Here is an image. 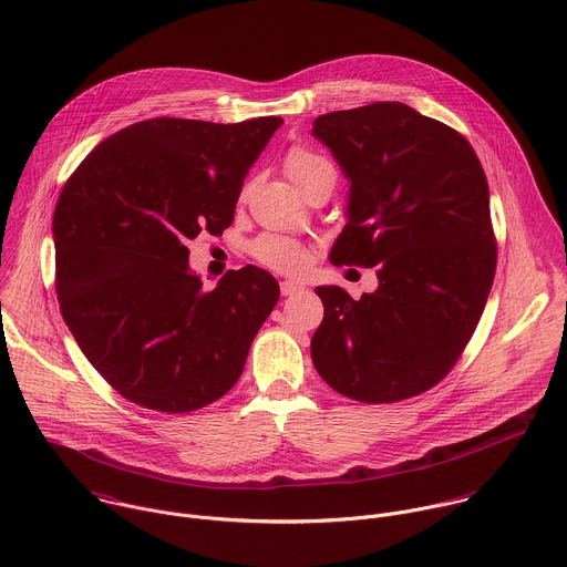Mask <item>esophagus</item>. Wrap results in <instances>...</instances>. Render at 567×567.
<instances>
[{
	"label": "esophagus",
	"mask_w": 567,
	"mask_h": 567,
	"mask_svg": "<svg viewBox=\"0 0 567 567\" xmlns=\"http://www.w3.org/2000/svg\"><path fill=\"white\" fill-rule=\"evenodd\" d=\"M280 291H282V296H293V293L305 291V285L296 282V280H282L280 282Z\"/></svg>",
	"instance_id": "obj_1"
}]
</instances>
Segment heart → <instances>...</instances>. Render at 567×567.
I'll list each match as a JSON object with an SVG mask.
<instances>
[{"mask_svg":"<svg viewBox=\"0 0 567 567\" xmlns=\"http://www.w3.org/2000/svg\"><path fill=\"white\" fill-rule=\"evenodd\" d=\"M285 172L300 192H305L311 183L322 178H329L333 183L338 181V167L333 165V161L305 147L289 150V154L285 156ZM251 251L256 260L280 274H302L311 258L309 247H305L302 243L274 234L258 238Z\"/></svg>","mask_w":567,"mask_h":567,"instance_id":"obj_1","label":"heart"}]
</instances>
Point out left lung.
<instances>
[{
	"instance_id": "left-lung-1",
	"label": "left lung",
	"mask_w": 567,
	"mask_h": 567,
	"mask_svg": "<svg viewBox=\"0 0 567 567\" xmlns=\"http://www.w3.org/2000/svg\"><path fill=\"white\" fill-rule=\"evenodd\" d=\"M351 181L333 265L378 267L353 300L318 287L324 318L311 340L338 393L391 404L442 382L484 313L497 267L491 196L473 145L417 110L380 101L313 121Z\"/></svg>"
}]
</instances>
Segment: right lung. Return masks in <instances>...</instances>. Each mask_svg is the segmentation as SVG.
Masks as SVG:
<instances>
[{
	"label": "right lung",
	"mask_w": 567,
	"mask_h": 567,
	"mask_svg": "<svg viewBox=\"0 0 567 567\" xmlns=\"http://www.w3.org/2000/svg\"><path fill=\"white\" fill-rule=\"evenodd\" d=\"M280 116L240 123L158 116L101 141L52 216L61 316L87 362L125 400L189 413L223 398L280 287L247 265L207 291L187 240L223 234Z\"/></svg>",
	"instance_id": "obj_1"
}]
</instances>
